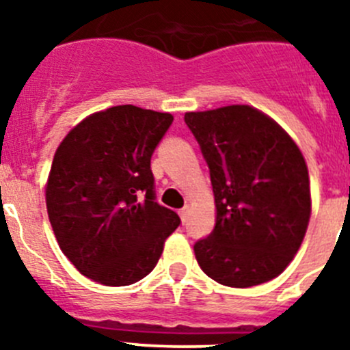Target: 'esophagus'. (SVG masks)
<instances>
[{
  "label": "esophagus",
  "instance_id": "1",
  "mask_svg": "<svg viewBox=\"0 0 350 350\" xmlns=\"http://www.w3.org/2000/svg\"><path fill=\"white\" fill-rule=\"evenodd\" d=\"M178 215H180L182 222H185V219H187V215H189V206H184V208L178 212Z\"/></svg>",
  "mask_w": 350,
  "mask_h": 350
}]
</instances>
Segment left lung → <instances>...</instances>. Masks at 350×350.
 Instances as JSON below:
<instances>
[{
  "instance_id": "obj_1",
  "label": "left lung",
  "mask_w": 350,
  "mask_h": 350,
  "mask_svg": "<svg viewBox=\"0 0 350 350\" xmlns=\"http://www.w3.org/2000/svg\"><path fill=\"white\" fill-rule=\"evenodd\" d=\"M210 168L215 226L196 242L202 270L222 286L279 277L301 247L312 213L310 178L289 133L250 105L187 112Z\"/></svg>"
}]
</instances>
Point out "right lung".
I'll use <instances>...</instances> for the list:
<instances>
[{
  "instance_id": "add662e5",
  "label": "right lung",
  "mask_w": 350,
  "mask_h": 350,
  "mask_svg": "<svg viewBox=\"0 0 350 350\" xmlns=\"http://www.w3.org/2000/svg\"><path fill=\"white\" fill-rule=\"evenodd\" d=\"M172 113L119 105L82 119L52 159L45 203L63 254L103 286L154 270L180 219L154 202L150 157Z\"/></svg>"
}]
</instances>
